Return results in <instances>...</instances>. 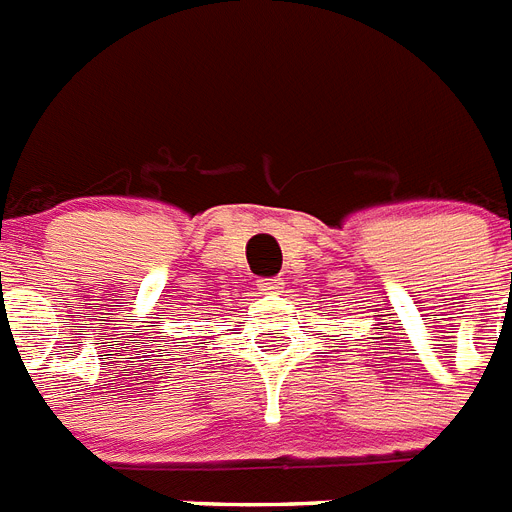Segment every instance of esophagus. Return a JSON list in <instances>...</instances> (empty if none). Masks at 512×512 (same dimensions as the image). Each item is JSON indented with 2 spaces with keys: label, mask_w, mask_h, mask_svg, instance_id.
<instances>
[{
  "label": "esophagus",
  "mask_w": 512,
  "mask_h": 512,
  "mask_svg": "<svg viewBox=\"0 0 512 512\" xmlns=\"http://www.w3.org/2000/svg\"><path fill=\"white\" fill-rule=\"evenodd\" d=\"M282 288V280L280 277H269V280H259V290L264 293H275V290Z\"/></svg>",
  "instance_id": "34e87169"
}]
</instances>
